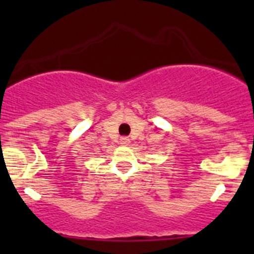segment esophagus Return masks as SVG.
<instances>
[{"instance_id":"34e87169","label":"esophagus","mask_w":254,"mask_h":254,"mask_svg":"<svg viewBox=\"0 0 254 254\" xmlns=\"http://www.w3.org/2000/svg\"><path fill=\"white\" fill-rule=\"evenodd\" d=\"M120 141H122L123 145H127V143H129V139H127V137H122Z\"/></svg>"}]
</instances>
